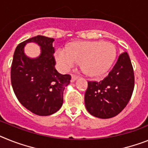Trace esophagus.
<instances>
[{
    "instance_id": "obj_1",
    "label": "esophagus",
    "mask_w": 148,
    "mask_h": 148,
    "mask_svg": "<svg viewBox=\"0 0 148 148\" xmlns=\"http://www.w3.org/2000/svg\"><path fill=\"white\" fill-rule=\"evenodd\" d=\"M78 78V77L77 75H74V74H72L71 75V82H74Z\"/></svg>"
}]
</instances>
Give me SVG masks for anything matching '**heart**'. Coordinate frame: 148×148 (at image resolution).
Segmentation results:
<instances>
[{
    "label": "heart",
    "instance_id": "1",
    "mask_svg": "<svg viewBox=\"0 0 148 148\" xmlns=\"http://www.w3.org/2000/svg\"><path fill=\"white\" fill-rule=\"evenodd\" d=\"M115 57V47L108 42H80L72 44L68 49L59 48L56 52V59L63 70H69L77 62H81L84 71L92 77L105 74Z\"/></svg>",
    "mask_w": 148,
    "mask_h": 148
}]
</instances>
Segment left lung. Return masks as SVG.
<instances>
[{
  "instance_id": "1",
  "label": "left lung",
  "mask_w": 148,
  "mask_h": 148,
  "mask_svg": "<svg viewBox=\"0 0 148 148\" xmlns=\"http://www.w3.org/2000/svg\"><path fill=\"white\" fill-rule=\"evenodd\" d=\"M134 86L133 68L128 53L124 52L106 77L99 82H88L84 98L86 108L98 118L114 117L127 105Z\"/></svg>"
}]
</instances>
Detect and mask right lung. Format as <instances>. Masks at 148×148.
Masks as SVG:
<instances>
[{
    "mask_svg": "<svg viewBox=\"0 0 148 148\" xmlns=\"http://www.w3.org/2000/svg\"><path fill=\"white\" fill-rule=\"evenodd\" d=\"M53 38L38 35L17 46L11 66V84L15 95L26 109L39 116H49L61 108L64 88L70 84L69 74H61L55 68ZM41 47L38 58L24 54L26 43Z\"/></svg>",
    "mask_w": 148,
    "mask_h": 148,
    "instance_id": "add662e5",
    "label": "right lung"
}]
</instances>
